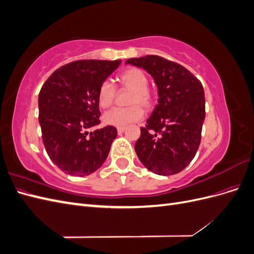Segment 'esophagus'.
Instances as JSON below:
<instances>
[{
	"label": "esophagus",
	"mask_w": 254,
	"mask_h": 254,
	"mask_svg": "<svg viewBox=\"0 0 254 254\" xmlns=\"http://www.w3.org/2000/svg\"><path fill=\"white\" fill-rule=\"evenodd\" d=\"M125 129H126V127H118V132L121 134L125 131Z\"/></svg>",
	"instance_id": "esophagus-1"
}]
</instances>
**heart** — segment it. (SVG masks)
<instances>
[{"label": "heart", "instance_id": "heart-1", "mask_svg": "<svg viewBox=\"0 0 254 254\" xmlns=\"http://www.w3.org/2000/svg\"><path fill=\"white\" fill-rule=\"evenodd\" d=\"M120 87L130 91L127 98V108L113 109L104 115V123L107 125L124 127L130 123L142 119L144 111L152 109L156 101V94L148 86V76L142 68L130 66L118 76ZM117 91L109 81H103L97 91V103L103 109H109L114 104Z\"/></svg>", "mask_w": 254, "mask_h": 254}]
</instances>
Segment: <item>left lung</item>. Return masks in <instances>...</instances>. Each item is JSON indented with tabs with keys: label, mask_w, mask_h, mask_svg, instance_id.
Wrapping results in <instances>:
<instances>
[{
	"label": "left lung",
	"mask_w": 254,
	"mask_h": 254,
	"mask_svg": "<svg viewBox=\"0 0 254 254\" xmlns=\"http://www.w3.org/2000/svg\"><path fill=\"white\" fill-rule=\"evenodd\" d=\"M156 81L159 104L141 128L134 149L145 167L158 175H175L195 157L205 118L204 91L183 65L157 55L130 58Z\"/></svg>",
	"instance_id": "obj_1"
}]
</instances>
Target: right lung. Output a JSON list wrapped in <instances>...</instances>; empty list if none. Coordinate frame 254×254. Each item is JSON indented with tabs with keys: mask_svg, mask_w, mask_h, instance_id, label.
Returning a JSON list of instances; mask_svg holds the SVG:
<instances>
[{
	"mask_svg": "<svg viewBox=\"0 0 254 254\" xmlns=\"http://www.w3.org/2000/svg\"><path fill=\"white\" fill-rule=\"evenodd\" d=\"M122 60H76L53 72L40 90L39 123L51 160L71 176L94 173L108 157L118 135L114 126L101 124L97 91Z\"/></svg>",
	"mask_w": 254,
	"mask_h": 254,
	"instance_id": "1",
	"label": "right lung"
}]
</instances>
